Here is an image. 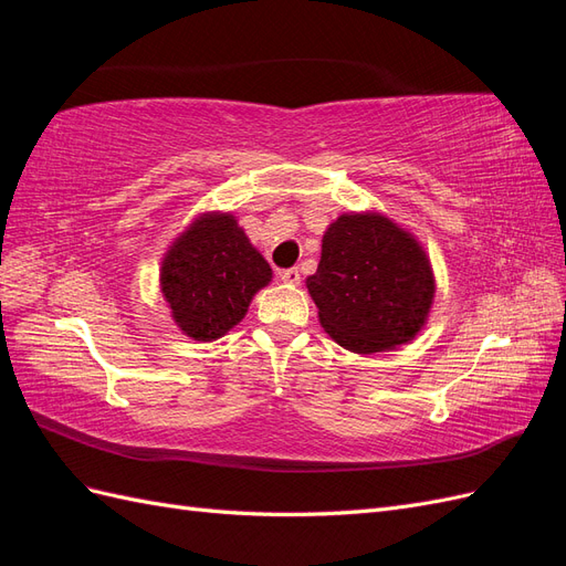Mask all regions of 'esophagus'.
<instances>
[{
    "label": "esophagus",
    "instance_id": "34e87169",
    "mask_svg": "<svg viewBox=\"0 0 566 566\" xmlns=\"http://www.w3.org/2000/svg\"><path fill=\"white\" fill-rule=\"evenodd\" d=\"M281 279H283V283L297 285V283H300V269H297V266H293V269H285V271H281Z\"/></svg>",
    "mask_w": 566,
    "mask_h": 566
}]
</instances>
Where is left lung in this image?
Wrapping results in <instances>:
<instances>
[{
  "instance_id": "obj_1",
  "label": "left lung",
  "mask_w": 566,
  "mask_h": 566,
  "mask_svg": "<svg viewBox=\"0 0 566 566\" xmlns=\"http://www.w3.org/2000/svg\"><path fill=\"white\" fill-rule=\"evenodd\" d=\"M306 290L321 328L339 347L375 354L408 345L422 331L437 285L413 233L380 212H347L325 229Z\"/></svg>"
}]
</instances>
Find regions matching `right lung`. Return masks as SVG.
<instances>
[{
  "label": "right lung",
  "mask_w": 566,
  "mask_h": 566,
  "mask_svg": "<svg viewBox=\"0 0 566 566\" xmlns=\"http://www.w3.org/2000/svg\"><path fill=\"white\" fill-rule=\"evenodd\" d=\"M271 281V266L231 212H205L163 256L160 290L179 331L198 342L227 335Z\"/></svg>",
  "instance_id": "right-lung-1"
}]
</instances>
